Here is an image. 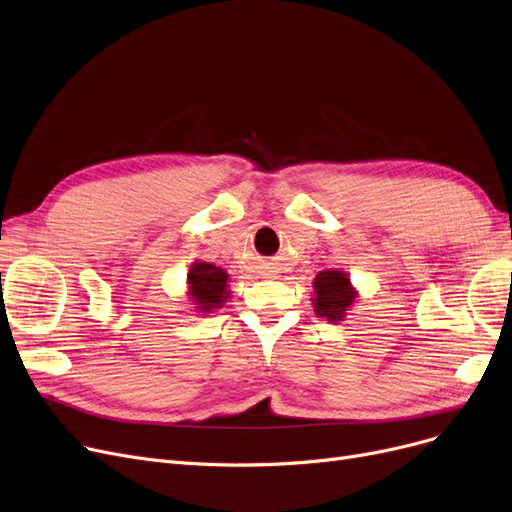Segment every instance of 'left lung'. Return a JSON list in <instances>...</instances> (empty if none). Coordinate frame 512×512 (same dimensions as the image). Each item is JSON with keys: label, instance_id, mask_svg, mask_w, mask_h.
I'll use <instances>...</instances> for the list:
<instances>
[{"label": "left lung", "instance_id": "obj_1", "mask_svg": "<svg viewBox=\"0 0 512 512\" xmlns=\"http://www.w3.org/2000/svg\"><path fill=\"white\" fill-rule=\"evenodd\" d=\"M314 311L318 318L328 322H341L347 316V309L355 301V288L349 276L339 270H324L314 280Z\"/></svg>", "mask_w": 512, "mask_h": 512}]
</instances>
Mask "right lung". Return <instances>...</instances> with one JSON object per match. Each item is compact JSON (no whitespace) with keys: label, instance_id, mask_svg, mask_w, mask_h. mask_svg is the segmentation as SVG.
<instances>
[{"label":"right lung","instance_id":"obj_1","mask_svg":"<svg viewBox=\"0 0 512 512\" xmlns=\"http://www.w3.org/2000/svg\"><path fill=\"white\" fill-rule=\"evenodd\" d=\"M188 295L196 303V309L203 311V314L219 309L230 297L228 272L213 263H192L188 272Z\"/></svg>","mask_w":512,"mask_h":512}]
</instances>
